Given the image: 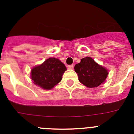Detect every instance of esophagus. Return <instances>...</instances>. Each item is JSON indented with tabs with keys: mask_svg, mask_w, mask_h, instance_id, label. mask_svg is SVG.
Masks as SVG:
<instances>
[{
	"mask_svg": "<svg viewBox=\"0 0 134 134\" xmlns=\"http://www.w3.org/2000/svg\"><path fill=\"white\" fill-rule=\"evenodd\" d=\"M73 68H74V66L73 65H68V68L70 70H72Z\"/></svg>",
	"mask_w": 134,
	"mask_h": 134,
	"instance_id": "esophagus-1",
	"label": "esophagus"
}]
</instances>
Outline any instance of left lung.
<instances>
[{"mask_svg":"<svg viewBox=\"0 0 134 134\" xmlns=\"http://www.w3.org/2000/svg\"><path fill=\"white\" fill-rule=\"evenodd\" d=\"M74 70L79 76V81L88 88L97 87L103 83L109 74L106 68L90 57L81 59L80 63L74 66Z\"/></svg>","mask_w":134,"mask_h":134,"instance_id":"1","label":"left lung"}]
</instances>
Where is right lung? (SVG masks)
<instances>
[{"mask_svg":"<svg viewBox=\"0 0 134 134\" xmlns=\"http://www.w3.org/2000/svg\"><path fill=\"white\" fill-rule=\"evenodd\" d=\"M66 68L60 60L49 58L41 64L31 69V78L35 85L50 90L60 82Z\"/></svg>","mask_w":134,"mask_h":134,"instance_id":"add662e5","label":"right lung"}]
</instances>
